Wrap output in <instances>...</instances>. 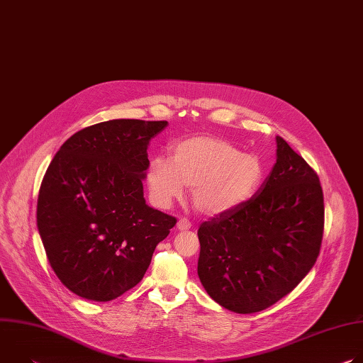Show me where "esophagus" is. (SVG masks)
<instances>
[{
	"mask_svg": "<svg viewBox=\"0 0 363 363\" xmlns=\"http://www.w3.org/2000/svg\"><path fill=\"white\" fill-rule=\"evenodd\" d=\"M177 228H178L179 231H186V230H189V228H191V223H189V220H186V218H181V220L177 223Z\"/></svg>",
	"mask_w": 363,
	"mask_h": 363,
	"instance_id": "34e87169",
	"label": "esophagus"
}]
</instances>
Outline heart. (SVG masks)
<instances>
[{
    "mask_svg": "<svg viewBox=\"0 0 363 363\" xmlns=\"http://www.w3.org/2000/svg\"><path fill=\"white\" fill-rule=\"evenodd\" d=\"M171 160L153 158L147 168V186L153 202L168 206L191 188L195 210L220 216L248 202L264 179L266 167L255 153L240 152L214 135H196L177 142Z\"/></svg>",
    "mask_w": 363,
    "mask_h": 363,
    "instance_id": "heart-1",
    "label": "heart"
}]
</instances>
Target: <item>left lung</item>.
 <instances>
[{
    "mask_svg": "<svg viewBox=\"0 0 363 363\" xmlns=\"http://www.w3.org/2000/svg\"><path fill=\"white\" fill-rule=\"evenodd\" d=\"M277 160L244 205L198 230L199 280L223 307L255 313L287 296L315 266L323 238L319 177L277 136Z\"/></svg>",
    "mask_w": 363,
    "mask_h": 363,
    "instance_id": "1",
    "label": "left lung"
}]
</instances>
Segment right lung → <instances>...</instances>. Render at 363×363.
<instances>
[{"label":"right lung","instance_id":"obj_1","mask_svg":"<svg viewBox=\"0 0 363 363\" xmlns=\"http://www.w3.org/2000/svg\"><path fill=\"white\" fill-rule=\"evenodd\" d=\"M167 125L96 123L70 136L48 165L37 227L51 269L74 294L109 301L135 287L177 224L143 198L147 145Z\"/></svg>","mask_w":363,"mask_h":363}]
</instances>
